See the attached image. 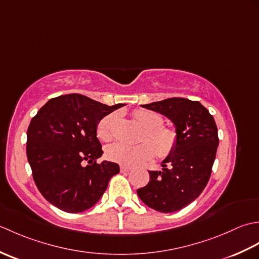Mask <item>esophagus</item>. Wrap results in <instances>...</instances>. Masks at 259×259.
Returning <instances> with one entry per match:
<instances>
[{"label": "esophagus", "mask_w": 259, "mask_h": 259, "mask_svg": "<svg viewBox=\"0 0 259 259\" xmlns=\"http://www.w3.org/2000/svg\"><path fill=\"white\" fill-rule=\"evenodd\" d=\"M131 169H133V167H131V166H125V164H121V166H120V170H121V171H130V170Z\"/></svg>", "instance_id": "obj_1"}]
</instances>
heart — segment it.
Returning <instances> with one entry per match:
<instances>
[{"mask_svg":"<svg viewBox=\"0 0 259 259\" xmlns=\"http://www.w3.org/2000/svg\"><path fill=\"white\" fill-rule=\"evenodd\" d=\"M135 118L145 126L144 140L140 144L128 145L123 142H115L107 147L106 157L108 160L134 166L150 160L155 156L159 158H168L175 152L178 144L176 131L168 126H163L162 118L158 113L146 109H138L134 112ZM118 114L109 113L98 122L97 136L102 141H110L113 138L114 125Z\"/></svg>","mask_w":259,"mask_h":259,"instance_id":"b5f03b06","label":"heart"}]
</instances>
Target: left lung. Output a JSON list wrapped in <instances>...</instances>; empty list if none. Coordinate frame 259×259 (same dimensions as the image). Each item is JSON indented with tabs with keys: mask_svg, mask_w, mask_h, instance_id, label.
Returning a JSON list of instances; mask_svg holds the SVG:
<instances>
[{
	"mask_svg": "<svg viewBox=\"0 0 259 259\" xmlns=\"http://www.w3.org/2000/svg\"><path fill=\"white\" fill-rule=\"evenodd\" d=\"M141 107L171 120L178 144L172 155L161 162V171H149V183L137 194L157 211H178L201 194L210 178L219 144L216 122L200 102L185 98H169Z\"/></svg>",
	"mask_w": 259,
	"mask_h": 259,
	"instance_id": "left-lung-1",
	"label": "left lung"
}]
</instances>
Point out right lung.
<instances>
[{
    "mask_svg": "<svg viewBox=\"0 0 259 259\" xmlns=\"http://www.w3.org/2000/svg\"><path fill=\"white\" fill-rule=\"evenodd\" d=\"M124 104L109 107L72 93L49 100L27 128L26 156L38 191L53 206L81 212L96 205L119 164L97 163L98 122Z\"/></svg>",
    "mask_w": 259,
    "mask_h": 259,
    "instance_id": "1",
    "label": "right lung"
}]
</instances>
